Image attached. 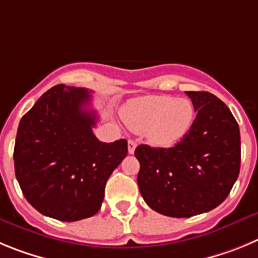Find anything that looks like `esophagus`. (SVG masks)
Masks as SVG:
<instances>
[{"mask_svg":"<svg viewBox=\"0 0 258 258\" xmlns=\"http://www.w3.org/2000/svg\"><path fill=\"white\" fill-rule=\"evenodd\" d=\"M135 149H136V141L128 140V153L130 154H134Z\"/></svg>","mask_w":258,"mask_h":258,"instance_id":"1","label":"esophagus"}]
</instances>
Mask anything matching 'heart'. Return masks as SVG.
<instances>
[{"mask_svg":"<svg viewBox=\"0 0 258 258\" xmlns=\"http://www.w3.org/2000/svg\"><path fill=\"white\" fill-rule=\"evenodd\" d=\"M196 112L187 99L166 95L136 97L122 109L124 123L135 132H146L153 145L171 146L191 128Z\"/></svg>","mask_w":258,"mask_h":258,"instance_id":"b5f03b06","label":"heart"}]
</instances>
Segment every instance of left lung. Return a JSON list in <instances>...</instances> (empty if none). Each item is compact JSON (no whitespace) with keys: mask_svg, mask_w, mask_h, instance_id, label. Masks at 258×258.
<instances>
[{"mask_svg":"<svg viewBox=\"0 0 258 258\" xmlns=\"http://www.w3.org/2000/svg\"><path fill=\"white\" fill-rule=\"evenodd\" d=\"M197 117L172 148L139 145L144 201L169 217H191L222 203L240 169V132L230 109L206 91H186Z\"/></svg>","mask_w":258,"mask_h":258,"instance_id":"1","label":"left lung"}]
</instances>
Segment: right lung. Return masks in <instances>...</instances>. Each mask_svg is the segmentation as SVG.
<instances>
[{"label":"right lung","instance_id":"obj_1","mask_svg":"<svg viewBox=\"0 0 258 258\" xmlns=\"http://www.w3.org/2000/svg\"><path fill=\"white\" fill-rule=\"evenodd\" d=\"M89 90L54 86L18 127L14 164L25 199L42 215L78 221L100 210L109 176L127 155L124 139L103 143Z\"/></svg>","mask_w":258,"mask_h":258}]
</instances>
